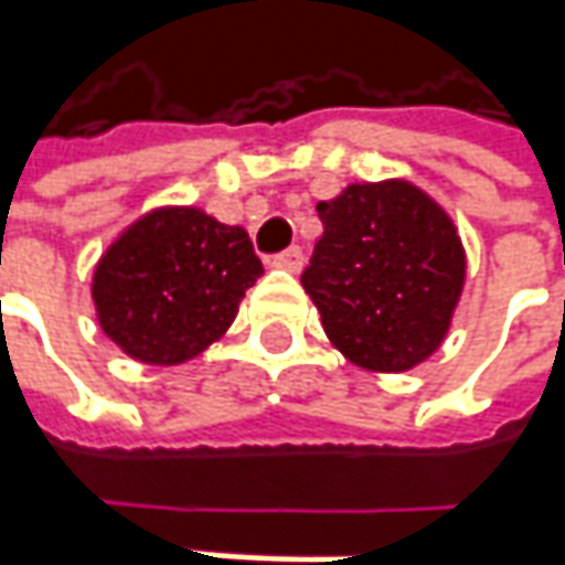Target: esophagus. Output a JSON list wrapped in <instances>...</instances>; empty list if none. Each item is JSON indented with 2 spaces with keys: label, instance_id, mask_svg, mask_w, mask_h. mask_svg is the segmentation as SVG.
Returning a JSON list of instances; mask_svg holds the SVG:
<instances>
[{
  "label": "esophagus",
  "instance_id": "1",
  "mask_svg": "<svg viewBox=\"0 0 565 565\" xmlns=\"http://www.w3.org/2000/svg\"><path fill=\"white\" fill-rule=\"evenodd\" d=\"M271 265H275V268H284V271H300V268H302V249H300V246H290V249L278 253V256L271 259Z\"/></svg>",
  "mask_w": 565,
  "mask_h": 565
}]
</instances>
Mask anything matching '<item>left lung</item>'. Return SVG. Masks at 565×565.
I'll return each mask as SVG.
<instances>
[{
	"label": "left lung",
	"instance_id": "8db88e82",
	"mask_svg": "<svg viewBox=\"0 0 565 565\" xmlns=\"http://www.w3.org/2000/svg\"><path fill=\"white\" fill-rule=\"evenodd\" d=\"M302 287L328 341L369 372H409L438 350L466 284L447 209L403 178L343 186L319 203Z\"/></svg>",
	"mask_w": 565,
	"mask_h": 565
}]
</instances>
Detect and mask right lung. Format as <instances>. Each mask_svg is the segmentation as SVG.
<instances>
[{
	"label": "right lung",
	"mask_w": 565,
	"mask_h": 565,
	"mask_svg": "<svg viewBox=\"0 0 565 565\" xmlns=\"http://www.w3.org/2000/svg\"><path fill=\"white\" fill-rule=\"evenodd\" d=\"M263 275L249 234L196 205H159L108 244L93 268V306L130 360L181 365L237 319Z\"/></svg>",
	"instance_id": "1"
}]
</instances>
